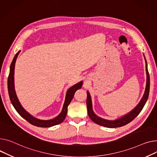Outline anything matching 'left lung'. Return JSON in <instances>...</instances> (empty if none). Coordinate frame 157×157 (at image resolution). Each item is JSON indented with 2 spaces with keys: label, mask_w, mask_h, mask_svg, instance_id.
<instances>
[{
  "label": "left lung",
  "mask_w": 157,
  "mask_h": 157,
  "mask_svg": "<svg viewBox=\"0 0 157 157\" xmlns=\"http://www.w3.org/2000/svg\"><path fill=\"white\" fill-rule=\"evenodd\" d=\"M145 62H146V71H147V85H146V89L144 91V94L141 98V101L138 103V105L132 111H131L128 114L125 115L124 116L114 121H110L102 119L94 113L92 108V102H91V96L90 95V93L87 91V100H86V106L88 109V113L90 118L91 119L92 121H93L95 123L100 125V126H102L106 128H119L122 127L125 125L128 124L130 122H131L132 120H134L138 114L141 112L143 108L144 107L146 102H147L148 96H149V92H150V75L149 72L148 71V66H147V62L146 60L145 57H144Z\"/></svg>",
  "instance_id": "1"
}]
</instances>
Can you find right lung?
Returning a JSON list of instances; mask_svg holds the SVG:
<instances>
[{"instance_id":"1","label":"right lung","mask_w":157,"mask_h":157,"mask_svg":"<svg viewBox=\"0 0 157 157\" xmlns=\"http://www.w3.org/2000/svg\"><path fill=\"white\" fill-rule=\"evenodd\" d=\"M20 51H18L17 54L15 55L12 63L10 66V72L9 75L8 76V80H7V88H8V93L9 98L11 101L13 107L16 109V110L17 112V113L21 116L23 118H24L25 120H26L28 122H29L30 124H31L33 126H37V127H41V128H49L56 126V125L62 123L65 119L67 112V107L71 103L72 99L73 98V97L75 95V92L80 89L82 85V81H80L79 82L77 83V84L73 85L71 88H69L66 93V99L64 103L63 107H62V110L60 114L56 117L50 119V120H41L39 119H37L33 116H31L30 113H29L21 105L20 102L19 101V100L16 96L15 89H14V67H15V63L16 59L19 54Z\"/></svg>"}]
</instances>
